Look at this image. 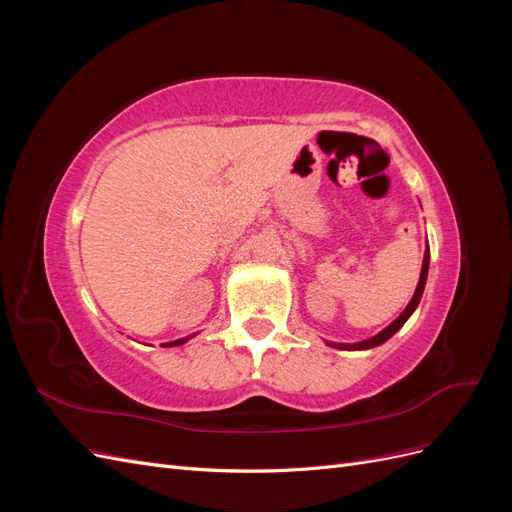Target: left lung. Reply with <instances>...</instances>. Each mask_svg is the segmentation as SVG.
I'll return each mask as SVG.
<instances>
[{
    "label": "left lung",
    "instance_id": "obj_1",
    "mask_svg": "<svg viewBox=\"0 0 512 512\" xmlns=\"http://www.w3.org/2000/svg\"><path fill=\"white\" fill-rule=\"evenodd\" d=\"M427 269H429V250H427V254H425V258H423L421 280H418V286H416V290H414V297H412V301L408 303V307L404 309V312H401V316H399L395 322H391V324H389V327H386L384 331H380L376 337L365 339V342H361V344H331V346H333V348H344V350H365V348H376V346L384 344L386 339H389V337H393L401 327H404V322L412 316V312L416 309L418 301H421V297H423V290H425V282H427Z\"/></svg>",
    "mask_w": 512,
    "mask_h": 512
}]
</instances>
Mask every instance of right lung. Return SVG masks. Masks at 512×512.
Listing matches in <instances>:
<instances>
[{"instance_id":"obj_1","label":"right lung","mask_w":512,"mask_h":512,"mask_svg":"<svg viewBox=\"0 0 512 512\" xmlns=\"http://www.w3.org/2000/svg\"><path fill=\"white\" fill-rule=\"evenodd\" d=\"M185 342H188V337H185V339H177V342H170V344H164V346H181V344H185Z\"/></svg>"}]
</instances>
